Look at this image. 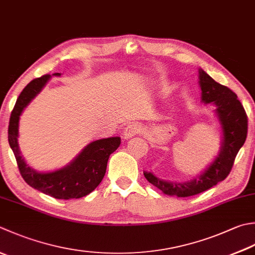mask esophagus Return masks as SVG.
<instances>
[{"mask_svg": "<svg viewBox=\"0 0 255 255\" xmlns=\"http://www.w3.org/2000/svg\"><path fill=\"white\" fill-rule=\"evenodd\" d=\"M142 131V127L141 125H139L137 123H131L126 126L124 130V137L126 139L132 138L134 136H137L138 133H140Z\"/></svg>", "mask_w": 255, "mask_h": 255, "instance_id": "esophagus-1", "label": "esophagus"}]
</instances>
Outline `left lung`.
<instances>
[{
  "label": "left lung",
  "mask_w": 255,
  "mask_h": 255,
  "mask_svg": "<svg viewBox=\"0 0 255 255\" xmlns=\"http://www.w3.org/2000/svg\"><path fill=\"white\" fill-rule=\"evenodd\" d=\"M199 84L201 99L204 104L216 105V113L221 124L223 137L221 150L218 157L200 176L187 182H170L144 171L147 180L168 196L190 197L201 193L223 181L233 167L234 159L246 142L248 134V116L238 96L230 88L217 83L200 69Z\"/></svg>",
  "instance_id": "obj_1"
}]
</instances>
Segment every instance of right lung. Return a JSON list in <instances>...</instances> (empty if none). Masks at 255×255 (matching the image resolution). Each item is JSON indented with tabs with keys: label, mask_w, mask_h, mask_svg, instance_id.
Wrapping results in <instances>:
<instances>
[{
	"label": "right lung",
	"mask_w": 255,
	"mask_h": 255,
	"mask_svg": "<svg viewBox=\"0 0 255 255\" xmlns=\"http://www.w3.org/2000/svg\"><path fill=\"white\" fill-rule=\"evenodd\" d=\"M59 76V73H55ZM51 75L35 78L19 94L9 117L8 143L16 159L19 173L28 186L55 199H78L94 191L106 173L109 156L121 144V138L111 137L93 141L66 167L52 172H37L27 166L19 151L18 122L24 108L42 91Z\"/></svg>",
	"instance_id": "1"
}]
</instances>
